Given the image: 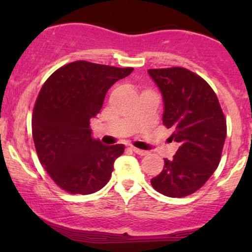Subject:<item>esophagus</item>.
Here are the masks:
<instances>
[{
    "mask_svg": "<svg viewBox=\"0 0 252 252\" xmlns=\"http://www.w3.org/2000/svg\"><path fill=\"white\" fill-rule=\"evenodd\" d=\"M131 150L135 153V154H137V155H140V156H144V155L148 154V152H147V150L135 148V147H131Z\"/></svg>",
    "mask_w": 252,
    "mask_h": 252,
    "instance_id": "1",
    "label": "esophagus"
}]
</instances>
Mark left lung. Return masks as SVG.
<instances>
[{
  "instance_id": "1",
  "label": "left lung",
  "mask_w": 252,
  "mask_h": 252,
  "mask_svg": "<svg viewBox=\"0 0 252 252\" xmlns=\"http://www.w3.org/2000/svg\"><path fill=\"white\" fill-rule=\"evenodd\" d=\"M163 99V124L180 144L162 172L150 182L170 198L194 193L218 167L226 137V121L212 88L186 68L148 70Z\"/></svg>"
}]
</instances>
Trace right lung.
<instances>
[{
  "label": "right lung",
  "instance_id": "obj_1",
  "mask_svg": "<svg viewBox=\"0 0 252 252\" xmlns=\"http://www.w3.org/2000/svg\"><path fill=\"white\" fill-rule=\"evenodd\" d=\"M132 71L79 60L57 70L40 90L32 117L34 144L43 168L66 192L91 194L111 178L124 146L92 138L90 120L99 114L108 90Z\"/></svg>",
  "mask_w": 252,
  "mask_h": 252
}]
</instances>
